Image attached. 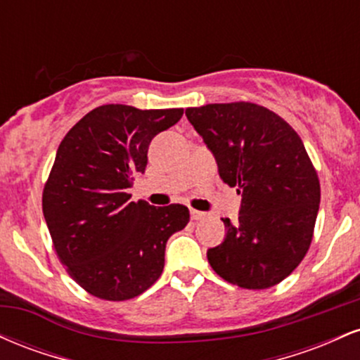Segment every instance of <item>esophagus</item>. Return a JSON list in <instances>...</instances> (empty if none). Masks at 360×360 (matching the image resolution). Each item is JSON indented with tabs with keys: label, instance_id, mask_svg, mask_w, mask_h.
Wrapping results in <instances>:
<instances>
[{
	"label": "esophagus",
	"instance_id": "obj_1",
	"mask_svg": "<svg viewBox=\"0 0 360 360\" xmlns=\"http://www.w3.org/2000/svg\"><path fill=\"white\" fill-rule=\"evenodd\" d=\"M205 217H206V214L203 212H198V210H191V220L200 221V220H203Z\"/></svg>",
	"mask_w": 360,
	"mask_h": 360
}]
</instances>
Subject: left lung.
<instances>
[{"label": "left lung", "mask_w": 360, "mask_h": 360, "mask_svg": "<svg viewBox=\"0 0 360 360\" xmlns=\"http://www.w3.org/2000/svg\"><path fill=\"white\" fill-rule=\"evenodd\" d=\"M218 164L242 194L238 221L225 223L208 262L226 283L267 289L286 279L311 245L320 181L300 135L274 111L249 101L186 110Z\"/></svg>", "instance_id": "1"}]
</instances>
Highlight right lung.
<instances>
[{"mask_svg":"<svg viewBox=\"0 0 360 360\" xmlns=\"http://www.w3.org/2000/svg\"><path fill=\"white\" fill-rule=\"evenodd\" d=\"M183 108L103 105L68 131L42 193L57 257L89 295L125 301L147 291L164 269L166 243L189 221L183 205L131 201L128 188L147 167L148 143L176 125Z\"/></svg>","mask_w":360,"mask_h":360,"instance_id":"right-lung-1","label":"right lung"}]
</instances>
